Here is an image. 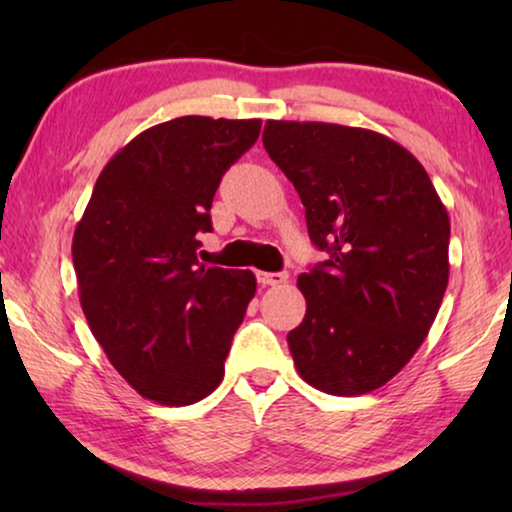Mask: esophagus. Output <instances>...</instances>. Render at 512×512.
I'll return each mask as SVG.
<instances>
[{
  "instance_id": "esophagus-1",
  "label": "esophagus",
  "mask_w": 512,
  "mask_h": 512,
  "mask_svg": "<svg viewBox=\"0 0 512 512\" xmlns=\"http://www.w3.org/2000/svg\"><path fill=\"white\" fill-rule=\"evenodd\" d=\"M256 277H258V284L263 286H279L289 279L286 272H256Z\"/></svg>"
}]
</instances>
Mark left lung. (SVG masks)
<instances>
[{"label": "left lung", "instance_id": "left-lung-1", "mask_svg": "<svg viewBox=\"0 0 512 512\" xmlns=\"http://www.w3.org/2000/svg\"><path fill=\"white\" fill-rule=\"evenodd\" d=\"M263 146L331 254L298 277L307 312L286 338L298 375L333 396L370 394L436 321L450 279L447 209L422 163L375 130L268 121Z\"/></svg>", "mask_w": 512, "mask_h": 512}]
</instances>
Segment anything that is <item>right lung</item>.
<instances>
[{
    "mask_svg": "<svg viewBox=\"0 0 512 512\" xmlns=\"http://www.w3.org/2000/svg\"><path fill=\"white\" fill-rule=\"evenodd\" d=\"M261 118L181 116L123 146L95 181L72 258L90 331L123 380L160 405H191L223 361L256 293L251 270L198 263L223 172Z\"/></svg>",
    "mask_w": 512,
    "mask_h": 512,
    "instance_id": "add662e5",
    "label": "right lung"
}]
</instances>
